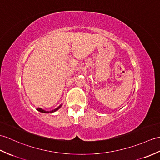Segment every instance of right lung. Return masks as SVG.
Returning <instances> with one entry per match:
<instances>
[{"instance_id":"obj_1","label":"right lung","mask_w":160,"mask_h":160,"mask_svg":"<svg viewBox=\"0 0 160 160\" xmlns=\"http://www.w3.org/2000/svg\"><path fill=\"white\" fill-rule=\"evenodd\" d=\"M61 105L60 106H58V108H57L56 109H54V110H52V111H50V112H48V111H46V110H43V109H42V108H38L37 110H38V111H39V112H43V113H52V112H55V111H57V110H58L59 108H61Z\"/></svg>"}]
</instances>
